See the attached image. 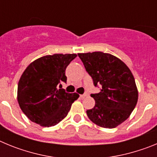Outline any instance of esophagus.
<instances>
[{"label":"esophagus","mask_w":157,"mask_h":157,"mask_svg":"<svg viewBox=\"0 0 157 157\" xmlns=\"http://www.w3.org/2000/svg\"><path fill=\"white\" fill-rule=\"evenodd\" d=\"M86 96H88V94H87V93H86V94H81V95H80V98H85V97H86Z\"/></svg>","instance_id":"esophagus-1"}]
</instances>
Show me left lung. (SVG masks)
Segmentation results:
<instances>
[{
	"label": "left lung",
	"instance_id": "8db88e82",
	"mask_svg": "<svg viewBox=\"0 0 157 157\" xmlns=\"http://www.w3.org/2000/svg\"><path fill=\"white\" fill-rule=\"evenodd\" d=\"M94 85L101 84V92L91 94L93 109L89 119L104 128H115L128 119L138 98L135 80L128 67L112 54L102 52L78 54Z\"/></svg>",
	"mask_w": 157,
	"mask_h": 157
}]
</instances>
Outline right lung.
I'll use <instances>...</instances> for the list:
<instances>
[{
	"label": "right lung",
	"mask_w": 157,
	"mask_h": 157,
	"mask_svg": "<svg viewBox=\"0 0 157 157\" xmlns=\"http://www.w3.org/2000/svg\"><path fill=\"white\" fill-rule=\"evenodd\" d=\"M76 56L75 53L47 55L35 59L25 69L18 83L17 100L29 120L49 127L67 116L79 95L58 90L57 86L67 82L65 70Z\"/></svg>",
	"instance_id": "add662e5"
}]
</instances>
